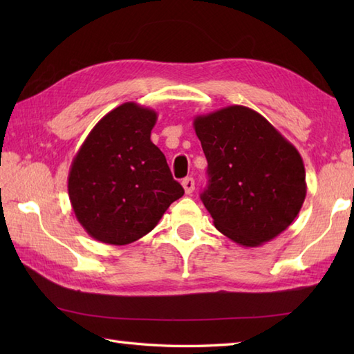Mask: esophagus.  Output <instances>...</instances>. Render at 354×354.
<instances>
[{"mask_svg": "<svg viewBox=\"0 0 354 354\" xmlns=\"http://www.w3.org/2000/svg\"><path fill=\"white\" fill-rule=\"evenodd\" d=\"M183 187H184V190H185L187 194L193 193V190H194V179L193 178L183 179Z\"/></svg>", "mask_w": 354, "mask_h": 354, "instance_id": "esophagus-1", "label": "esophagus"}]
</instances>
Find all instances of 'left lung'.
Segmentation results:
<instances>
[{
	"mask_svg": "<svg viewBox=\"0 0 354 354\" xmlns=\"http://www.w3.org/2000/svg\"><path fill=\"white\" fill-rule=\"evenodd\" d=\"M193 126L208 162L201 199L214 227L246 248L288 228L307 192L295 146L259 112L240 104L198 115Z\"/></svg>",
	"mask_w": 354,
	"mask_h": 354,
	"instance_id": "8db88e82",
	"label": "left lung"
}]
</instances>
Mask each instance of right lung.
I'll list each match as a JSON object with an SVG mask.
<instances>
[{"label": "right lung", "mask_w": 354, "mask_h": 354, "mask_svg": "<svg viewBox=\"0 0 354 354\" xmlns=\"http://www.w3.org/2000/svg\"><path fill=\"white\" fill-rule=\"evenodd\" d=\"M156 112L133 102L108 112L74 156L68 173L73 212L89 236L127 245L152 231L184 194L150 132Z\"/></svg>", "instance_id": "right-lung-1"}]
</instances>
